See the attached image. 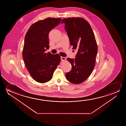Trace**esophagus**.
Listing matches in <instances>:
<instances>
[{
	"mask_svg": "<svg viewBox=\"0 0 126 126\" xmlns=\"http://www.w3.org/2000/svg\"><path fill=\"white\" fill-rule=\"evenodd\" d=\"M61 60L62 61H65L66 60V59L65 57H61Z\"/></svg>",
	"mask_w": 126,
	"mask_h": 126,
	"instance_id": "esophagus-1",
	"label": "esophagus"
}]
</instances>
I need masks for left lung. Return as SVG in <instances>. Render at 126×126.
Listing matches in <instances>:
<instances>
[{
    "instance_id": "8db88e82",
    "label": "left lung",
    "mask_w": 126,
    "mask_h": 126,
    "mask_svg": "<svg viewBox=\"0 0 126 126\" xmlns=\"http://www.w3.org/2000/svg\"><path fill=\"white\" fill-rule=\"evenodd\" d=\"M73 49L78 50L74 59L67 58L72 69L66 74L67 80L74 84L85 81L95 67L98 47L93 31L88 21L81 17L62 19Z\"/></svg>"
}]
</instances>
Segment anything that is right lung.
<instances>
[{
    "label": "right lung",
    "mask_w": 126,
    "mask_h": 126,
    "mask_svg": "<svg viewBox=\"0 0 126 126\" xmlns=\"http://www.w3.org/2000/svg\"><path fill=\"white\" fill-rule=\"evenodd\" d=\"M61 20V18L54 17L40 20L32 24L26 33L23 57L30 74L39 83L50 81L60 62L59 54L45 52L49 48V33Z\"/></svg>",
    "instance_id": "1"
}]
</instances>
